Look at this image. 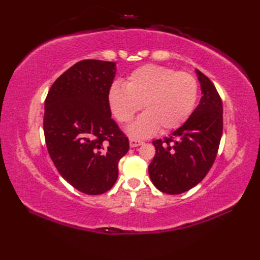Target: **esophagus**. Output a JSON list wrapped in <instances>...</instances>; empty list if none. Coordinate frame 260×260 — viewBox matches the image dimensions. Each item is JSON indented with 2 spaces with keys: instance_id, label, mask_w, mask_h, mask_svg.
<instances>
[{
  "instance_id": "1",
  "label": "esophagus",
  "mask_w": 260,
  "mask_h": 260,
  "mask_svg": "<svg viewBox=\"0 0 260 260\" xmlns=\"http://www.w3.org/2000/svg\"><path fill=\"white\" fill-rule=\"evenodd\" d=\"M129 144H130V147H137V146L142 145L143 142H142V141H140V140H137V139H130Z\"/></svg>"
}]
</instances>
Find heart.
<instances>
[{"label": "heart", "mask_w": 260, "mask_h": 260, "mask_svg": "<svg viewBox=\"0 0 260 260\" xmlns=\"http://www.w3.org/2000/svg\"><path fill=\"white\" fill-rule=\"evenodd\" d=\"M199 96L195 77L174 68L144 65L128 76L122 85L112 84L108 103L116 119L129 123L142 106L143 113L128 128L132 137L147 138L160 130L169 132L191 116Z\"/></svg>", "instance_id": "obj_1"}]
</instances>
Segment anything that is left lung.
<instances>
[{"mask_svg": "<svg viewBox=\"0 0 260 260\" xmlns=\"http://www.w3.org/2000/svg\"><path fill=\"white\" fill-rule=\"evenodd\" d=\"M203 96L187 120L169 137L153 141L156 154L148 166L153 184L181 194L199 184L214 164L222 136V102L208 78L195 69Z\"/></svg>", "mask_w": 260, "mask_h": 260, "instance_id": "left-lung-1", "label": "left lung"}]
</instances>
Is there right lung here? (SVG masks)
Returning a JSON list of instances; mask_svg holds the SVG:
<instances>
[{
    "mask_svg": "<svg viewBox=\"0 0 260 260\" xmlns=\"http://www.w3.org/2000/svg\"><path fill=\"white\" fill-rule=\"evenodd\" d=\"M116 62L84 59L53 83L45 99L43 130L59 175L78 191L111 190L129 141L112 119L108 91Z\"/></svg>",
    "mask_w": 260,
    "mask_h": 260,
    "instance_id": "obj_1",
    "label": "right lung"
}]
</instances>
